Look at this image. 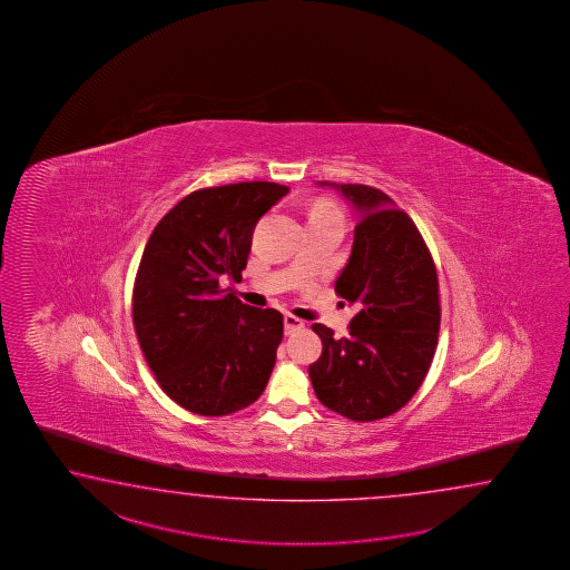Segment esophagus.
<instances>
[{
  "label": "esophagus",
  "mask_w": 570,
  "mask_h": 570,
  "mask_svg": "<svg viewBox=\"0 0 570 570\" xmlns=\"http://www.w3.org/2000/svg\"><path fill=\"white\" fill-rule=\"evenodd\" d=\"M303 322L299 317H295V315L287 314L285 315V334H291V332H295V330H302Z\"/></svg>",
  "instance_id": "1"
}]
</instances>
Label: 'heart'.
Segmentation results:
<instances>
[{"mask_svg": "<svg viewBox=\"0 0 570 570\" xmlns=\"http://www.w3.org/2000/svg\"><path fill=\"white\" fill-rule=\"evenodd\" d=\"M315 218H340L338 207L334 206L332 202H327V199H320V202H315L312 212H309V219Z\"/></svg>", "mask_w": 570, "mask_h": 570, "instance_id": "heart-1", "label": "heart"}]
</instances>
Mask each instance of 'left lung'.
<instances>
[{"mask_svg":"<svg viewBox=\"0 0 570 570\" xmlns=\"http://www.w3.org/2000/svg\"><path fill=\"white\" fill-rule=\"evenodd\" d=\"M340 191L358 209V222L334 289L358 312L346 338L312 326L322 356L309 364V379L327 410L375 422L400 412L430 371L440 330L436 265L413 219L389 195L356 183Z\"/></svg>","mask_w":570,"mask_h":570,"instance_id":"1","label":"left lung"}]
</instances>
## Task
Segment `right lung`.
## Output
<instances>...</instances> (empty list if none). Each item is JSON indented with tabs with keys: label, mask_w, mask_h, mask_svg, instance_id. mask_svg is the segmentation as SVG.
Returning <instances> with one entry per match:
<instances>
[{
	"label": "right lung",
	"mask_w": 570,
	"mask_h": 570,
	"mask_svg": "<svg viewBox=\"0 0 570 570\" xmlns=\"http://www.w3.org/2000/svg\"><path fill=\"white\" fill-rule=\"evenodd\" d=\"M289 187L232 183L183 197L150 234L136 271L132 320L160 389L187 412L219 417L255 403L283 340V315L240 302L253 230Z\"/></svg>",
	"instance_id": "1"
}]
</instances>
